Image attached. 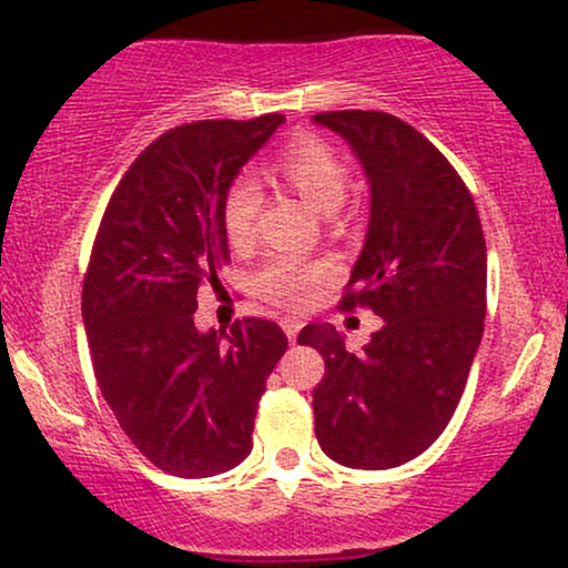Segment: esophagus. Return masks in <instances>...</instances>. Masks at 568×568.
<instances>
[{
    "instance_id": "esophagus-1",
    "label": "esophagus",
    "mask_w": 568,
    "mask_h": 568,
    "mask_svg": "<svg viewBox=\"0 0 568 568\" xmlns=\"http://www.w3.org/2000/svg\"><path fill=\"white\" fill-rule=\"evenodd\" d=\"M283 329H285V335H288V341H296L301 322L298 320H283Z\"/></svg>"
}]
</instances>
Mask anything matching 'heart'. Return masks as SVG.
<instances>
[{
  "label": "heart",
  "mask_w": 568,
  "mask_h": 568,
  "mask_svg": "<svg viewBox=\"0 0 568 568\" xmlns=\"http://www.w3.org/2000/svg\"><path fill=\"white\" fill-rule=\"evenodd\" d=\"M277 178L296 191L306 204L322 214L341 210L348 193V164L333 143L304 135L293 141L275 162ZM260 185L251 178H235L220 204L222 233L233 248H248L256 239V212H260ZM333 277V264L298 262L277 256L256 272L254 288L264 301L283 308H304L325 280Z\"/></svg>",
  "instance_id": "1"
}]
</instances>
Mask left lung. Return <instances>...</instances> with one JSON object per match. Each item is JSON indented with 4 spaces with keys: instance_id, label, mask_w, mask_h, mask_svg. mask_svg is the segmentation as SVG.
Segmentation results:
<instances>
[{
    "instance_id": "left-lung-1",
    "label": "left lung",
    "mask_w": 568,
    "mask_h": 568,
    "mask_svg": "<svg viewBox=\"0 0 568 568\" xmlns=\"http://www.w3.org/2000/svg\"><path fill=\"white\" fill-rule=\"evenodd\" d=\"M312 120L351 143L372 193L341 308L385 320L358 354L333 325L301 329V346L325 358L314 433L337 464L393 469L425 454L462 400L485 329L483 225L454 164L400 118L341 110Z\"/></svg>"
}]
</instances>
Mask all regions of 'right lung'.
Returning a JSON list of instances; mask_svg holds the SVG:
<instances>
[{"instance_id":"obj_1","label":"right lung","mask_w":568,"mask_h":568,"mask_svg":"<svg viewBox=\"0 0 568 568\" xmlns=\"http://www.w3.org/2000/svg\"><path fill=\"white\" fill-rule=\"evenodd\" d=\"M283 114L196 120L162 133L106 204L83 280L99 390L131 443L162 471L212 477L251 454L270 372L288 348L275 322L199 333V288L231 262L220 204Z\"/></svg>"}]
</instances>
